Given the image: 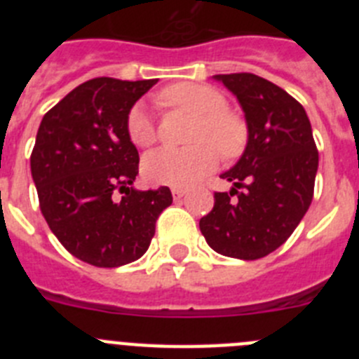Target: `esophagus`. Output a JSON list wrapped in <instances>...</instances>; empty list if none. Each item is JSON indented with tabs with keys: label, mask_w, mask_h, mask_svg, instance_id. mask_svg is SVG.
Segmentation results:
<instances>
[{
	"label": "esophagus",
	"mask_w": 359,
	"mask_h": 359,
	"mask_svg": "<svg viewBox=\"0 0 359 359\" xmlns=\"http://www.w3.org/2000/svg\"><path fill=\"white\" fill-rule=\"evenodd\" d=\"M183 196H185V190H183V189H176V187H174V189H172V198L177 201V199H182Z\"/></svg>",
	"instance_id": "34e87169"
}]
</instances>
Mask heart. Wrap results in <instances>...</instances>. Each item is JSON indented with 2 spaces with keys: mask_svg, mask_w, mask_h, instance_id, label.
I'll use <instances>...</instances> for the list:
<instances>
[{
  "mask_svg": "<svg viewBox=\"0 0 359 359\" xmlns=\"http://www.w3.org/2000/svg\"><path fill=\"white\" fill-rule=\"evenodd\" d=\"M160 104L196 115L190 128L187 149H158L144 158V176L154 185L190 187L210 174L221 156H239L248 140L243 118L228 111V100L212 86L180 82L165 88ZM129 140L138 147H149L158 140L154 118L144 104H135L126 118Z\"/></svg>",
  "mask_w": 359,
  "mask_h": 359,
  "instance_id": "1",
  "label": "heart"
}]
</instances>
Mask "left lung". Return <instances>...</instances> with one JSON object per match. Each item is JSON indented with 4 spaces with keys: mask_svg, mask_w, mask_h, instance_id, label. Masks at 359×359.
Listing matches in <instances>:
<instances>
[{
    "mask_svg": "<svg viewBox=\"0 0 359 359\" xmlns=\"http://www.w3.org/2000/svg\"><path fill=\"white\" fill-rule=\"evenodd\" d=\"M243 106L248 145L199 228L221 255L255 261L286 243L313 201L318 151L302 104L253 73L215 75Z\"/></svg>",
    "mask_w": 359,
    "mask_h": 359,
    "instance_id": "8db88e82",
    "label": "left lung"
}]
</instances>
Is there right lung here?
<instances>
[{
    "label": "right lung",
    "instance_id": "1",
    "mask_svg": "<svg viewBox=\"0 0 359 359\" xmlns=\"http://www.w3.org/2000/svg\"><path fill=\"white\" fill-rule=\"evenodd\" d=\"M156 82L91 79L41 120L30 156L41 212L59 243L97 268L140 259L172 203L169 187H131L140 156L126 118Z\"/></svg>",
    "mask_w": 359,
    "mask_h": 359
}]
</instances>
